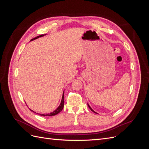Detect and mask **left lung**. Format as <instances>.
Returning <instances> with one entry per match:
<instances>
[{
    "instance_id": "8db88e82",
    "label": "left lung",
    "mask_w": 149,
    "mask_h": 149,
    "mask_svg": "<svg viewBox=\"0 0 149 149\" xmlns=\"http://www.w3.org/2000/svg\"><path fill=\"white\" fill-rule=\"evenodd\" d=\"M88 107H89V109H91V111H93V112H94V113H96V114H97V113H96V112H94V111H93V109H91V107L89 106V105L88 104Z\"/></svg>"
}]
</instances>
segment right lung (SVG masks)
Here are the masks:
<instances>
[{
  "instance_id": "obj_1",
  "label": "right lung",
  "mask_w": 149,
  "mask_h": 149,
  "mask_svg": "<svg viewBox=\"0 0 149 149\" xmlns=\"http://www.w3.org/2000/svg\"><path fill=\"white\" fill-rule=\"evenodd\" d=\"M44 35H40V36H38V37H35V38H33V39H31V41H32V40H35V39H37V38H38L39 37H43V36H44ZM63 107H64V91H63V93L62 100H61V102L60 105V106L58 107L55 111H53V112H51V113H49V114H40V116H55V115H56L57 114L59 113V112H60L62 111V109H63ZM30 109L31 111H33L32 110H31L30 109ZM33 112H35V113H36L35 112H34V111H33ZM37 114H38V113H37Z\"/></svg>"
}]
</instances>
